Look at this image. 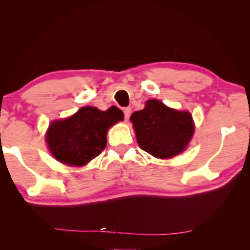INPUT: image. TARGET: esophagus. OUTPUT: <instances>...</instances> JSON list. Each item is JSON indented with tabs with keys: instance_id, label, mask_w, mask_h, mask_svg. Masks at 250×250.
I'll use <instances>...</instances> for the list:
<instances>
[{
	"instance_id": "1",
	"label": "esophagus",
	"mask_w": 250,
	"mask_h": 250,
	"mask_svg": "<svg viewBox=\"0 0 250 250\" xmlns=\"http://www.w3.org/2000/svg\"><path fill=\"white\" fill-rule=\"evenodd\" d=\"M124 113H125V119L128 120L130 116H131V109L130 108H125L124 109Z\"/></svg>"
}]
</instances>
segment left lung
I'll list each match as a JSON object with an SVG mask.
<instances>
[{
    "label": "left lung",
    "mask_w": 250,
    "mask_h": 250,
    "mask_svg": "<svg viewBox=\"0 0 250 250\" xmlns=\"http://www.w3.org/2000/svg\"><path fill=\"white\" fill-rule=\"evenodd\" d=\"M138 145L159 159L181 153L194 133L191 113L167 107L159 100L146 101V108L130 117Z\"/></svg>",
    "instance_id": "1"
}]
</instances>
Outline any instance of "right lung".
Listing matches in <instances>:
<instances>
[{"label":"right lung","mask_w":250,"mask_h":250,"mask_svg":"<svg viewBox=\"0 0 250 250\" xmlns=\"http://www.w3.org/2000/svg\"><path fill=\"white\" fill-rule=\"evenodd\" d=\"M124 120V112L115 105L107 111L83 107L74 116L49 125L46 141L59 162L82 167L98 156L107 146L109 126Z\"/></svg>","instance_id":"obj_1"}]
</instances>
